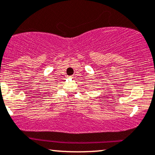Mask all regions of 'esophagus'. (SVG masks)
Returning <instances> with one entry per match:
<instances>
[{"label": "esophagus", "mask_w": 155, "mask_h": 155, "mask_svg": "<svg viewBox=\"0 0 155 155\" xmlns=\"http://www.w3.org/2000/svg\"><path fill=\"white\" fill-rule=\"evenodd\" d=\"M72 77H73V76H68V78H72Z\"/></svg>", "instance_id": "1"}]
</instances>
